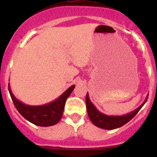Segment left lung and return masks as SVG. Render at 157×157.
<instances>
[{"mask_svg":"<svg viewBox=\"0 0 157 157\" xmlns=\"http://www.w3.org/2000/svg\"><path fill=\"white\" fill-rule=\"evenodd\" d=\"M148 97H149V94L147 95L143 103L132 112L127 113V114L121 115V116H110V115L104 114L100 112L91 102L90 99L89 98V94L87 93L86 96L87 113H88L90 120L96 127L105 129V130H114V129L123 127L126 123H128L131 119H133L134 116L139 112L140 109L142 108V106L145 105L148 99Z\"/></svg>","mask_w":157,"mask_h":157,"instance_id":"1","label":"left lung"}]
</instances>
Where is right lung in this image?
<instances>
[{
	"label": "right lung",
	"mask_w": 157,
	"mask_h": 157,
	"mask_svg": "<svg viewBox=\"0 0 157 157\" xmlns=\"http://www.w3.org/2000/svg\"><path fill=\"white\" fill-rule=\"evenodd\" d=\"M75 85H72L59 98L42 105H29L23 103L15 97L8 84V90L18 112L27 120L39 127L53 126L60 120L64 110L65 102Z\"/></svg>",
	"instance_id": "right-lung-1"
}]
</instances>
